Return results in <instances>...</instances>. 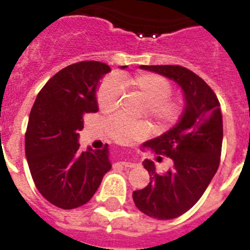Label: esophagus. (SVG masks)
I'll return each mask as SVG.
<instances>
[{
	"mask_svg": "<svg viewBox=\"0 0 250 250\" xmlns=\"http://www.w3.org/2000/svg\"><path fill=\"white\" fill-rule=\"evenodd\" d=\"M121 166H123V167H135V166H136V164H133V162H125V161H123V162H121Z\"/></svg>",
	"mask_w": 250,
	"mask_h": 250,
	"instance_id": "obj_1",
	"label": "esophagus"
}]
</instances>
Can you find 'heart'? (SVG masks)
I'll list each match as a JSON object with an SVG mask.
<instances>
[{"label": "heart", "mask_w": 250, "mask_h": 250, "mask_svg": "<svg viewBox=\"0 0 250 250\" xmlns=\"http://www.w3.org/2000/svg\"><path fill=\"white\" fill-rule=\"evenodd\" d=\"M122 89L132 90L144 101V113L157 127L164 128L174 123L180 114V105L176 100L170 98L171 85L165 78L150 72L106 80L97 92V105L102 113H111L117 109ZM109 136L121 144H129L143 139L149 133V127L144 122L125 121L122 117L110 118L106 123Z\"/></svg>", "instance_id": "b5f03b06"}]
</instances>
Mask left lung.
Listing matches in <instances>:
<instances>
[{
	"label": "left lung",
	"instance_id": "obj_1",
	"mask_svg": "<svg viewBox=\"0 0 250 250\" xmlns=\"http://www.w3.org/2000/svg\"><path fill=\"white\" fill-rule=\"evenodd\" d=\"M140 68L175 82L184 96V109L178 123L141 145L143 149L168 157L172 166L165 172H157L154 162L145 160L143 165L150 182L132 193L141 213L161 221L174 219L200 200L217 172L223 140L221 105L211 88L188 68L172 64Z\"/></svg>",
	"mask_w": 250,
	"mask_h": 250
}]
</instances>
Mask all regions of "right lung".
<instances>
[{
    "mask_svg": "<svg viewBox=\"0 0 250 250\" xmlns=\"http://www.w3.org/2000/svg\"><path fill=\"white\" fill-rule=\"evenodd\" d=\"M109 71L107 64L96 61L62 68L37 94L29 114L25 132L29 171L39 192L61 209L86 204L111 168L107 145L82 152L78 143L83 115L98 110L97 88Z\"/></svg>",
    "mask_w": 250,
    "mask_h": 250,
    "instance_id": "obj_1",
    "label": "right lung"
}]
</instances>
